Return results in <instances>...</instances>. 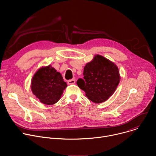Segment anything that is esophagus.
I'll list each match as a JSON object with an SVG mask.
<instances>
[{"label": "esophagus", "instance_id": "obj_1", "mask_svg": "<svg viewBox=\"0 0 156 156\" xmlns=\"http://www.w3.org/2000/svg\"><path fill=\"white\" fill-rule=\"evenodd\" d=\"M67 83H68L69 84H73L75 83V80H73V79L70 80L68 81Z\"/></svg>", "mask_w": 156, "mask_h": 156}]
</instances>
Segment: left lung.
<instances>
[{
    "instance_id": "8db88e82",
    "label": "left lung",
    "mask_w": 156,
    "mask_h": 156,
    "mask_svg": "<svg viewBox=\"0 0 156 156\" xmlns=\"http://www.w3.org/2000/svg\"><path fill=\"white\" fill-rule=\"evenodd\" d=\"M84 80L80 78L76 83L92 102L99 104L112 96L120 83L118 66L105 57L96 54L84 67Z\"/></svg>"
}]
</instances>
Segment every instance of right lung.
Returning a JSON list of instances; mask_svg holds the SVG:
<instances>
[{
    "instance_id": "right-lung-1",
    "label": "right lung",
    "mask_w": 156,
    "mask_h": 156,
    "mask_svg": "<svg viewBox=\"0 0 156 156\" xmlns=\"http://www.w3.org/2000/svg\"><path fill=\"white\" fill-rule=\"evenodd\" d=\"M67 86L60 72L51 65L39 69L31 79L33 94L46 105H53L60 99Z\"/></svg>"
}]
</instances>
